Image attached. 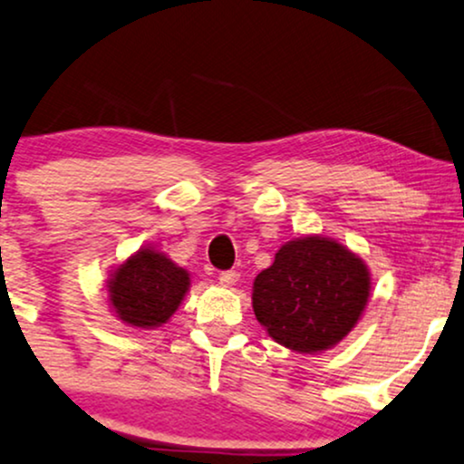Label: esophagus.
<instances>
[{
    "label": "esophagus",
    "instance_id": "1",
    "mask_svg": "<svg viewBox=\"0 0 464 464\" xmlns=\"http://www.w3.org/2000/svg\"><path fill=\"white\" fill-rule=\"evenodd\" d=\"M239 280V274L236 272V269H227V272H220L218 274V283L222 286H233Z\"/></svg>",
    "mask_w": 464,
    "mask_h": 464
}]
</instances>
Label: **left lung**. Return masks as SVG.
Returning a JSON list of instances; mask_svg holds the SVG:
<instances>
[{
  "label": "left lung",
  "instance_id": "8db88e82",
  "mask_svg": "<svg viewBox=\"0 0 464 464\" xmlns=\"http://www.w3.org/2000/svg\"><path fill=\"white\" fill-rule=\"evenodd\" d=\"M371 276L353 252L325 237L293 239L255 278L252 308L276 343L316 353L357 324Z\"/></svg>",
  "mask_w": 464,
  "mask_h": 464
}]
</instances>
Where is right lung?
<instances>
[{"mask_svg": "<svg viewBox=\"0 0 464 464\" xmlns=\"http://www.w3.org/2000/svg\"><path fill=\"white\" fill-rule=\"evenodd\" d=\"M186 269L162 252L143 248L117 269L109 283V300L121 321L134 327L167 324L188 291Z\"/></svg>", "mask_w": 464, "mask_h": 464, "instance_id": "1", "label": "right lung"}]
</instances>
